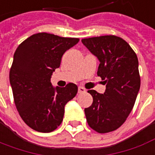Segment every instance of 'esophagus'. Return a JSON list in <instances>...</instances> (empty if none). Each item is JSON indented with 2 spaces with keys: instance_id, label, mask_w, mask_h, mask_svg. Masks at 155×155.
Wrapping results in <instances>:
<instances>
[{
  "instance_id": "34e87169",
  "label": "esophagus",
  "mask_w": 155,
  "mask_h": 155,
  "mask_svg": "<svg viewBox=\"0 0 155 155\" xmlns=\"http://www.w3.org/2000/svg\"><path fill=\"white\" fill-rule=\"evenodd\" d=\"M86 92V89L83 87H78V93L79 94H83V93H85Z\"/></svg>"
}]
</instances>
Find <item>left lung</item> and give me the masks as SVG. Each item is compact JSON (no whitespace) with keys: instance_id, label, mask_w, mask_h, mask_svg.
Returning <instances> with one entry per match:
<instances>
[{"instance_id":"8db88e82","label":"left lung","mask_w":155,"mask_h":155,"mask_svg":"<svg viewBox=\"0 0 155 155\" xmlns=\"http://www.w3.org/2000/svg\"><path fill=\"white\" fill-rule=\"evenodd\" d=\"M97 56V75L104 80V94L88 90L93 104L84 112L88 126L97 133L115 131L124 123L133 110L140 88L138 60L127 42L115 35L82 39Z\"/></svg>"}]
</instances>
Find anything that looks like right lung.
Wrapping results in <instances>:
<instances>
[{
    "label": "right lung",
    "mask_w": 155,
    "mask_h": 155,
    "mask_svg": "<svg viewBox=\"0 0 155 155\" xmlns=\"http://www.w3.org/2000/svg\"><path fill=\"white\" fill-rule=\"evenodd\" d=\"M79 41L48 33L33 35L15 51L9 73L16 108L29 127L51 133L63 120L65 105L78 93V86L54 88L51 75L63 54Z\"/></svg>",
    "instance_id": "add662e5"
}]
</instances>
